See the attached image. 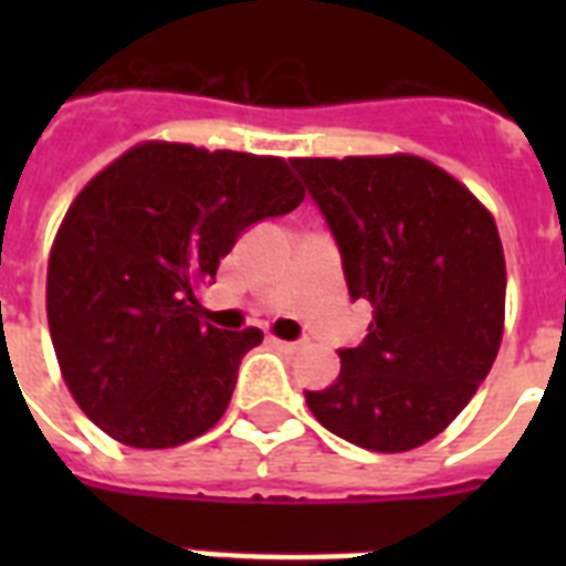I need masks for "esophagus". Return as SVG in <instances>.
Returning <instances> with one entry per match:
<instances>
[{
    "instance_id": "34e87169",
    "label": "esophagus",
    "mask_w": 566,
    "mask_h": 566,
    "mask_svg": "<svg viewBox=\"0 0 566 566\" xmlns=\"http://www.w3.org/2000/svg\"><path fill=\"white\" fill-rule=\"evenodd\" d=\"M270 346L279 349V353H296V344L293 340H279V337H270Z\"/></svg>"
}]
</instances>
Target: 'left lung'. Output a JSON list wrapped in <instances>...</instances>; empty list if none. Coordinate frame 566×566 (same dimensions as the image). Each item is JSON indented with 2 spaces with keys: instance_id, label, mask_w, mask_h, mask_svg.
<instances>
[{
  "instance_id": "1",
  "label": "left lung",
  "mask_w": 566,
  "mask_h": 566,
  "mask_svg": "<svg viewBox=\"0 0 566 566\" xmlns=\"http://www.w3.org/2000/svg\"><path fill=\"white\" fill-rule=\"evenodd\" d=\"M340 252L349 296L373 305L340 376L305 390L332 434L405 452L447 429L500 353L505 258L470 190L413 155L293 158Z\"/></svg>"
}]
</instances>
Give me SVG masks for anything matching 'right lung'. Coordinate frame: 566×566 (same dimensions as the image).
<instances>
[{
  "label": "right lung",
  "mask_w": 566,
  "mask_h": 566,
  "mask_svg": "<svg viewBox=\"0 0 566 566\" xmlns=\"http://www.w3.org/2000/svg\"><path fill=\"white\" fill-rule=\"evenodd\" d=\"M282 158L144 144L75 196L49 255L57 364L87 417L119 443L170 449L220 420L261 332L199 323L196 287L249 226L291 213Z\"/></svg>",
  "instance_id": "obj_1"
}]
</instances>
